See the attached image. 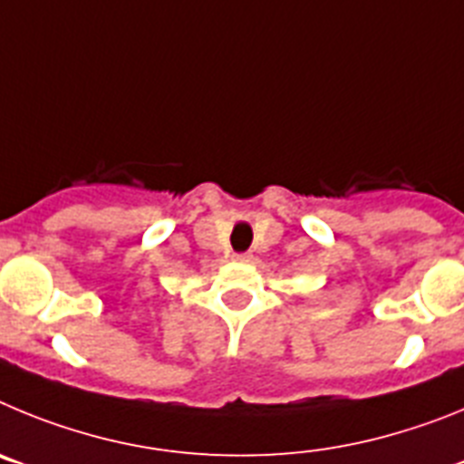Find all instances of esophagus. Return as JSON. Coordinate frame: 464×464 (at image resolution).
Returning a JSON list of instances; mask_svg holds the SVG:
<instances>
[{
    "label": "esophagus",
    "instance_id": "esophagus-1",
    "mask_svg": "<svg viewBox=\"0 0 464 464\" xmlns=\"http://www.w3.org/2000/svg\"><path fill=\"white\" fill-rule=\"evenodd\" d=\"M235 260L237 262H251L253 256L251 253H235Z\"/></svg>",
    "mask_w": 464,
    "mask_h": 464
}]
</instances>
